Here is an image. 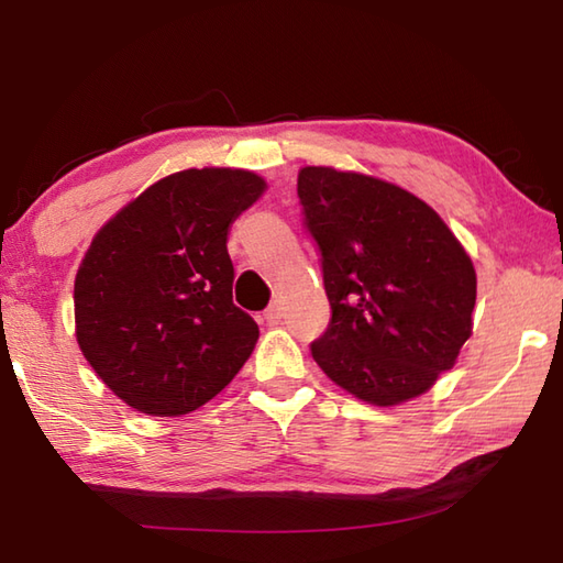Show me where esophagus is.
I'll list each match as a JSON object with an SVG mask.
<instances>
[{"instance_id": "1", "label": "esophagus", "mask_w": 563, "mask_h": 563, "mask_svg": "<svg viewBox=\"0 0 563 563\" xmlns=\"http://www.w3.org/2000/svg\"><path fill=\"white\" fill-rule=\"evenodd\" d=\"M263 319L268 321V324H278V321L283 319V307H280V302H273L266 312H263Z\"/></svg>"}]
</instances>
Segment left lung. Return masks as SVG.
<instances>
[{
    "mask_svg": "<svg viewBox=\"0 0 563 563\" xmlns=\"http://www.w3.org/2000/svg\"><path fill=\"white\" fill-rule=\"evenodd\" d=\"M297 196L331 305L317 365L375 406L428 391L472 336L470 254L433 208L382 178L305 166Z\"/></svg>",
    "mask_w": 563,
    "mask_h": 563,
    "instance_id": "left-lung-1",
    "label": "left lung"
}]
</instances>
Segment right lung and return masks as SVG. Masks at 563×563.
<instances>
[{"mask_svg":"<svg viewBox=\"0 0 563 563\" xmlns=\"http://www.w3.org/2000/svg\"><path fill=\"white\" fill-rule=\"evenodd\" d=\"M263 190L244 169L176 172L93 236L75 278L77 343L128 406L196 411L249 361L258 327L232 302L227 234Z\"/></svg>","mask_w":563,"mask_h":563,"instance_id":"add662e5","label":"right lung"}]
</instances>
